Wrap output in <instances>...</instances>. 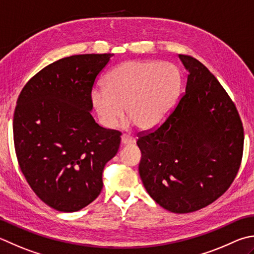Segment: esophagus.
<instances>
[{
    "label": "esophagus",
    "mask_w": 254,
    "mask_h": 254,
    "mask_svg": "<svg viewBox=\"0 0 254 254\" xmlns=\"http://www.w3.org/2000/svg\"><path fill=\"white\" fill-rule=\"evenodd\" d=\"M134 142V138L133 137H131V136H128V135H122V137H121V144L122 145H127V144H133Z\"/></svg>",
    "instance_id": "esophagus-1"
}]
</instances>
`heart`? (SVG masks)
<instances>
[{
  "label": "heart",
  "instance_id": "1",
  "mask_svg": "<svg viewBox=\"0 0 254 254\" xmlns=\"http://www.w3.org/2000/svg\"><path fill=\"white\" fill-rule=\"evenodd\" d=\"M182 89L181 72L168 63L128 61L108 74L106 87H94L90 102L103 127L112 128L126 107L127 124L153 130L166 120Z\"/></svg>",
  "mask_w": 254,
  "mask_h": 254
}]
</instances>
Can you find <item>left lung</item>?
<instances>
[{
    "label": "left lung",
    "instance_id": "1",
    "mask_svg": "<svg viewBox=\"0 0 254 254\" xmlns=\"http://www.w3.org/2000/svg\"><path fill=\"white\" fill-rule=\"evenodd\" d=\"M188 71L185 94L155 131L138 136V173L164 209L192 212L215 201L239 171L243 127L236 106L217 78L198 62L178 55Z\"/></svg>",
    "mask_w": 254,
    "mask_h": 254
}]
</instances>
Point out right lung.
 Listing matches in <instances>:
<instances>
[{
	"instance_id": "add662e5",
	"label": "right lung",
	"mask_w": 254,
	"mask_h": 254,
	"mask_svg": "<svg viewBox=\"0 0 254 254\" xmlns=\"http://www.w3.org/2000/svg\"><path fill=\"white\" fill-rule=\"evenodd\" d=\"M112 56L59 59L35 74L17 99L13 135L19 167L56 210L78 211L96 199L104 166L120 146L121 133L101 127L90 113L94 80Z\"/></svg>"
}]
</instances>
